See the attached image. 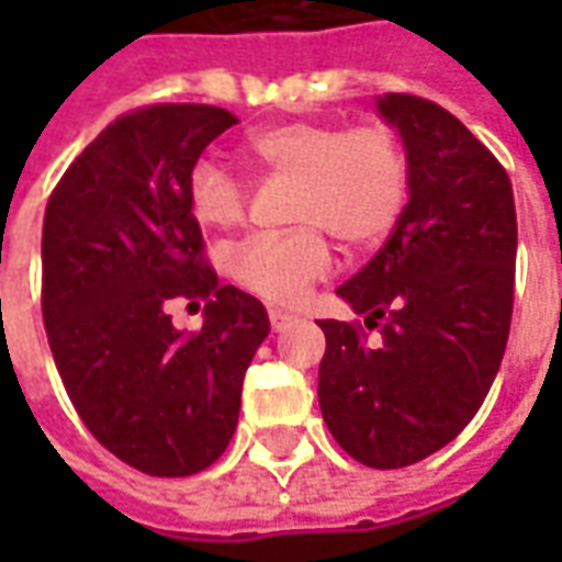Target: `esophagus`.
Masks as SVG:
<instances>
[{"mask_svg":"<svg viewBox=\"0 0 562 562\" xmlns=\"http://www.w3.org/2000/svg\"><path fill=\"white\" fill-rule=\"evenodd\" d=\"M268 318H270V328L282 330V328H285V325H292V322L297 316H292V313H285V310H270Z\"/></svg>","mask_w":562,"mask_h":562,"instance_id":"esophagus-1","label":"esophagus"}]
</instances>
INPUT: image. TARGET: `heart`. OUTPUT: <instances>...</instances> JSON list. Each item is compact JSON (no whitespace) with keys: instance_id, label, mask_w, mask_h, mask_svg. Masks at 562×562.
<instances>
[{"instance_id":"b5f03b06","label":"heart","mask_w":562,"mask_h":562,"mask_svg":"<svg viewBox=\"0 0 562 562\" xmlns=\"http://www.w3.org/2000/svg\"><path fill=\"white\" fill-rule=\"evenodd\" d=\"M270 173L297 180L289 234H256L225 252V273L270 304H292L322 280L334 252L322 227L352 249L376 246L394 228L409 192V159L389 126L280 123L246 140ZM201 228L228 232L246 216V183L216 159L195 161L186 186Z\"/></svg>"}]
</instances>
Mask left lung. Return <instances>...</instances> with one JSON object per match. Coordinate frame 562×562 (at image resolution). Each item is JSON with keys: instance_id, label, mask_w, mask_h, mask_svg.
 <instances>
[{"instance_id": "obj_1", "label": "left lung", "mask_w": 562, "mask_h": 562, "mask_svg": "<svg viewBox=\"0 0 562 562\" xmlns=\"http://www.w3.org/2000/svg\"><path fill=\"white\" fill-rule=\"evenodd\" d=\"M401 132L409 201L394 232L337 294L358 322L322 318L318 406L346 454L401 470L472 422L503 361L515 301L518 220L506 168L446 108L379 95Z\"/></svg>"}]
</instances>
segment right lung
Instances as JSON below:
<instances>
[{"label": "right lung", "mask_w": 562, "mask_h": 562, "mask_svg": "<svg viewBox=\"0 0 562 562\" xmlns=\"http://www.w3.org/2000/svg\"><path fill=\"white\" fill-rule=\"evenodd\" d=\"M234 123L213 104L116 116L44 210L42 313L63 385L111 454L159 479L222 458L270 330L261 301L220 285L186 201L198 156ZM177 296L205 301L201 331L172 328Z\"/></svg>", "instance_id": "1"}]
</instances>
